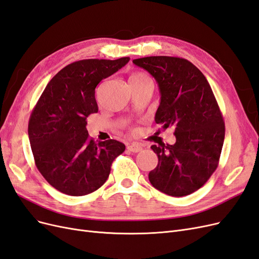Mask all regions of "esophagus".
<instances>
[{
  "mask_svg": "<svg viewBox=\"0 0 259 259\" xmlns=\"http://www.w3.org/2000/svg\"><path fill=\"white\" fill-rule=\"evenodd\" d=\"M127 149H128L131 152H135L136 153V152L142 151L143 150V147L140 146V145H138V144H136V143H133V144L127 146Z\"/></svg>",
  "mask_w": 259,
  "mask_h": 259,
  "instance_id": "1",
  "label": "esophagus"
}]
</instances>
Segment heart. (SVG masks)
Masks as SVG:
<instances>
[{
    "mask_svg": "<svg viewBox=\"0 0 259 259\" xmlns=\"http://www.w3.org/2000/svg\"><path fill=\"white\" fill-rule=\"evenodd\" d=\"M149 80H150V77H149L144 72H133L128 77V81H130L131 85L136 84V83H142V82L149 81Z\"/></svg>",
    "mask_w": 259,
    "mask_h": 259,
    "instance_id": "heart-1",
    "label": "heart"
}]
</instances>
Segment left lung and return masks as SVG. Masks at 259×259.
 Wrapping results in <instances>:
<instances>
[{"label":"left lung","mask_w":259,"mask_h":259,"mask_svg":"<svg viewBox=\"0 0 259 259\" xmlns=\"http://www.w3.org/2000/svg\"><path fill=\"white\" fill-rule=\"evenodd\" d=\"M133 62L159 85L155 123L175 130L174 145L151 146L159 162L149 180L163 193L185 197L200 189L218 166L225 139L221 109L204 74L187 59L150 56Z\"/></svg>","instance_id":"obj_1"}]
</instances>
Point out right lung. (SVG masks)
Masks as SVG:
<instances>
[{
	"label": "right lung",
	"mask_w": 259,
	"mask_h": 259,
	"mask_svg": "<svg viewBox=\"0 0 259 259\" xmlns=\"http://www.w3.org/2000/svg\"><path fill=\"white\" fill-rule=\"evenodd\" d=\"M128 61L130 57L72 62L53 77L36 103L28 125L30 145L37 169L58 191L73 197L96 191L124 152L125 145L117 140L96 144L90 138L86 119L98 111V83Z\"/></svg>",
	"instance_id": "right-lung-1"
}]
</instances>
